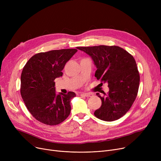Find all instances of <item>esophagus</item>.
I'll return each instance as SVG.
<instances>
[{"mask_svg": "<svg viewBox=\"0 0 161 161\" xmlns=\"http://www.w3.org/2000/svg\"><path fill=\"white\" fill-rule=\"evenodd\" d=\"M80 95L83 97H91L92 96V95L90 93H81Z\"/></svg>", "mask_w": 161, "mask_h": 161, "instance_id": "esophagus-1", "label": "esophagus"}]
</instances>
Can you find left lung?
I'll list each match as a JSON object with an SVG mask.
<instances>
[{
	"mask_svg": "<svg viewBox=\"0 0 161 161\" xmlns=\"http://www.w3.org/2000/svg\"><path fill=\"white\" fill-rule=\"evenodd\" d=\"M89 55L97 67L95 76L108 83L109 92L100 96L102 105L95 115L105 121H113L126 114L136 98L140 74L134 57L124 49L116 46L78 47ZM100 84H103L101 83Z\"/></svg>",
	"mask_w": 161,
	"mask_h": 161,
	"instance_id": "obj_1",
	"label": "left lung"
}]
</instances>
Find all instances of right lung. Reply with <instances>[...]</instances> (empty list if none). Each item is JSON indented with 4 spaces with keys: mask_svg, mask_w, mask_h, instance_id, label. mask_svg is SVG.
Listing matches in <instances>:
<instances>
[{
    "mask_svg": "<svg viewBox=\"0 0 161 161\" xmlns=\"http://www.w3.org/2000/svg\"><path fill=\"white\" fill-rule=\"evenodd\" d=\"M77 52L76 49H63L39 53L23 67L21 95L28 110L38 121L57 125L70 115L75 92L57 94L54 80L63 75L65 64Z\"/></svg>",
    "mask_w": 161,
    "mask_h": 161,
    "instance_id": "obj_1",
    "label": "right lung"
}]
</instances>
